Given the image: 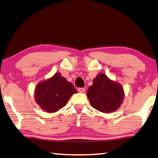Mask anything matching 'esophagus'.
Returning a JSON list of instances; mask_svg holds the SVG:
<instances>
[{
	"label": "esophagus",
	"instance_id": "34e87169",
	"mask_svg": "<svg viewBox=\"0 0 158 158\" xmlns=\"http://www.w3.org/2000/svg\"><path fill=\"white\" fill-rule=\"evenodd\" d=\"M85 90V88H78V91L79 93H84Z\"/></svg>",
	"mask_w": 158,
	"mask_h": 158
}]
</instances>
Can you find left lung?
<instances>
[{"label":"left lung","mask_w":158,"mask_h":158,"mask_svg":"<svg viewBox=\"0 0 158 158\" xmlns=\"http://www.w3.org/2000/svg\"><path fill=\"white\" fill-rule=\"evenodd\" d=\"M87 95L93 107L101 112L109 113L119 107L124 93L121 85L111 81L105 74L100 73L88 89Z\"/></svg>","instance_id":"1"}]
</instances>
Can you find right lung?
<instances>
[{"mask_svg": "<svg viewBox=\"0 0 158 158\" xmlns=\"http://www.w3.org/2000/svg\"><path fill=\"white\" fill-rule=\"evenodd\" d=\"M77 92L70 82L56 73L37 85L35 100L41 109L47 112H56L65 106L71 95Z\"/></svg>", "mask_w": 158, "mask_h": 158, "instance_id": "obj_1", "label": "right lung"}]
</instances>
